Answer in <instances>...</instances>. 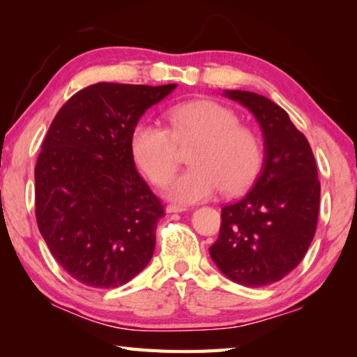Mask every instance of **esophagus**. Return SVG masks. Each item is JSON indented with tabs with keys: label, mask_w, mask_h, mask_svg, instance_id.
<instances>
[{
	"label": "esophagus",
	"mask_w": 357,
	"mask_h": 357,
	"mask_svg": "<svg viewBox=\"0 0 357 357\" xmlns=\"http://www.w3.org/2000/svg\"><path fill=\"white\" fill-rule=\"evenodd\" d=\"M189 208L187 206H181V204H168L167 206V213H184Z\"/></svg>",
	"instance_id": "obj_1"
}]
</instances>
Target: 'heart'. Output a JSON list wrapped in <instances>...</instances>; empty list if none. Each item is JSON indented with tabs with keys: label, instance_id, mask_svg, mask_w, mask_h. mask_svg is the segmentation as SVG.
<instances>
[{
	"label": "heart",
	"instance_id": "heart-1",
	"mask_svg": "<svg viewBox=\"0 0 357 357\" xmlns=\"http://www.w3.org/2000/svg\"><path fill=\"white\" fill-rule=\"evenodd\" d=\"M137 165L151 183L165 185L179 167V151L189 149L190 168L168 185V195L183 203L206 200L220 190L238 193L263 165V143L255 129L241 124L231 108L215 100H189L167 112V129L137 124L130 135Z\"/></svg>",
	"mask_w": 357,
	"mask_h": 357
}]
</instances>
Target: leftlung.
I'll list each match as a JSON object with an SVG mask.
<instances>
[{"label":"left lung","instance_id":"left-lung-1","mask_svg":"<svg viewBox=\"0 0 357 357\" xmlns=\"http://www.w3.org/2000/svg\"><path fill=\"white\" fill-rule=\"evenodd\" d=\"M225 96L255 114L264 137V162L253 189L222 208L220 233L209 253L239 285H271L302 261L315 236L321 192L317 162L305 135L282 107L250 91Z\"/></svg>","mask_w":357,"mask_h":357}]
</instances>
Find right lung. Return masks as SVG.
<instances>
[{"instance_id": "obj_1", "label": "right lung", "mask_w": 357, "mask_h": 357, "mask_svg": "<svg viewBox=\"0 0 357 357\" xmlns=\"http://www.w3.org/2000/svg\"><path fill=\"white\" fill-rule=\"evenodd\" d=\"M174 88L89 84L59 108L42 142L36 220L52 255L83 285H124L153 257L165 211L137 172L130 135Z\"/></svg>"}]
</instances>
